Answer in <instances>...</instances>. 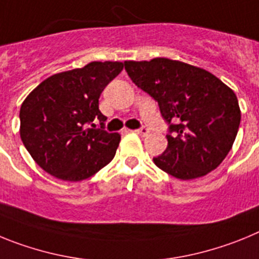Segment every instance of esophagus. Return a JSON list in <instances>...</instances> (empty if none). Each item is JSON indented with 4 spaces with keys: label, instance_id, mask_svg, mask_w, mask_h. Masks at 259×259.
Returning <instances> with one entry per match:
<instances>
[{
    "label": "esophagus",
    "instance_id": "34e87169",
    "mask_svg": "<svg viewBox=\"0 0 259 259\" xmlns=\"http://www.w3.org/2000/svg\"><path fill=\"white\" fill-rule=\"evenodd\" d=\"M135 132H136L137 135H141V136H146V135L149 134V128L141 127V128H139V130H136Z\"/></svg>",
    "mask_w": 259,
    "mask_h": 259
}]
</instances>
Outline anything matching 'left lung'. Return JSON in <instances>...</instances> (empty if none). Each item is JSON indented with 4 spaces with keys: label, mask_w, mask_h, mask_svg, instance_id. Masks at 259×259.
Instances as JSON below:
<instances>
[{
    "label": "left lung",
    "mask_w": 259,
    "mask_h": 259,
    "mask_svg": "<svg viewBox=\"0 0 259 259\" xmlns=\"http://www.w3.org/2000/svg\"><path fill=\"white\" fill-rule=\"evenodd\" d=\"M124 68L168 123V144L154 163L180 180L215 170L232 148L241 120L232 89L209 71L168 58L125 61Z\"/></svg>",
    "instance_id": "left-lung-1"
}]
</instances>
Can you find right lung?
Here are the masks:
<instances>
[{"instance_id":"add662e5","label":"right lung","mask_w":259,"mask_h":259,"mask_svg":"<svg viewBox=\"0 0 259 259\" xmlns=\"http://www.w3.org/2000/svg\"><path fill=\"white\" fill-rule=\"evenodd\" d=\"M123 66L91 62L52 75L27 96L19 113L20 139L42 170L57 179L80 182L113 159L120 135L104 130L106 116L98 98Z\"/></svg>"}]
</instances>
